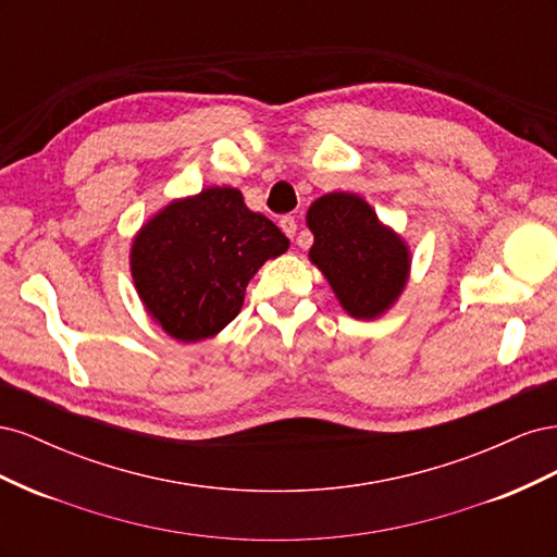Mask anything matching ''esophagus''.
<instances>
[{
  "mask_svg": "<svg viewBox=\"0 0 557 557\" xmlns=\"http://www.w3.org/2000/svg\"><path fill=\"white\" fill-rule=\"evenodd\" d=\"M278 225H281V230H283L285 234H288L290 239H295V234H297V221H295L293 215H283L281 221H278Z\"/></svg>",
  "mask_w": 557,
  "mask_h": 557,
  "instance_id": "1",
  "label": "esophagus"
}]
</instances>
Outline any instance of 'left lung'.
Returning <instances> with one entry per match:
<instances>
[{
  "instance_id": "8db88e82",
  "label": "left lung",
  "mask_w": 557,
  "mask_h": 557,
  "mask_svg": "<svg viewBox=\"0 0 557 557\" xmlns=\"http://www.w3.org/2000/svg\"><path fill=\"white\" fill-rule=\"evenodd\" d=\"M307 227L313 234L309 260L350 318L374 320L395 307L409 283L411 248L381 223L364 197H318L307 211Z\"/></svg>"
}]
</instances>
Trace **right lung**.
<instances>
[{
	"label": "right lung",
	"mask_w": 557,
	"mask_h": 557,
	"mask_svg": "<svg viewBox=\"0 0 557 557\" xmlns=\"http://www.w3.org/2000/svg\"><path fill=\"white\" fill-rule=\"evenodd\" d=\"M290 242L230 185L172 199L134 234L129 272L146 313L176 342H205L244 307L248 281Z\"/></svg>",
	"instance_id": "1"
}]
</instances>
